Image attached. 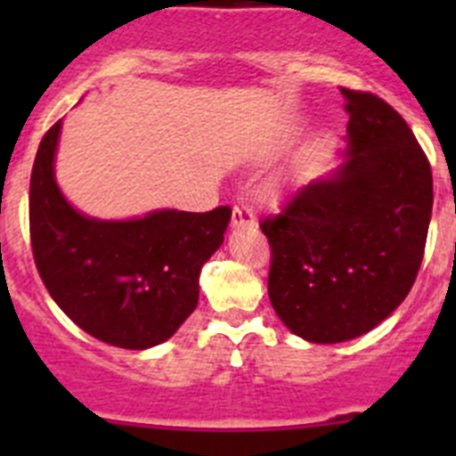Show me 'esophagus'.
I'll use <instances>...</instances> for the list:
<instances>
[{"label":"esophagus","instance_id":"obj_1","mask_svg":"<svg viewBox=\"0 0 456 456\" xmlns=\"http://www.w3.org/2000/svg\"><path fill=\"white\" fill-rule=\"evenodd\" d=\"M256 214L254 209L245 205H236L232 211V227L233 229H256Z\"/></svg>","mask_w":456,"mask_h":456}]
</instances>
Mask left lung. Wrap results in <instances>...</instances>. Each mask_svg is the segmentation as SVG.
<instances>
[{
    "label": "left lung",
    "mask_w": 456,
    "mask_h": 456,
    "mask_svg": "<svg viewBox=\"0 0 456 456\" xmlns=\"http://www.w3.org/2000/svg\"><path fill=\"white\" fill-rule=\"evenodd\" d=\"M344 160L260 223L269 300L314 344L360 338L412 289L432 214V172L408 123L370 92L342 90Z\"/></svg>",
    "instance_id": "left-lung-1"
}]
</instances>
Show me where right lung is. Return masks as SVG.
Segmentation results:
<instances>
[{
	"label": "right lung",
	"mask_w": 456,
	"mask_h": 456,
	"mask_svg": "<svg viewBox=\"0 0 456 456\" xmlns=\"http://www.w3.org/2000/svg\"><path fill=\"white\" fill-rule=\"evenodd\" d=\"M61 121L39 142L30 176V240L45 289L87 335L130 351L163 344L199 305L200 269L224 240L229 207L156 209L101 220L68 202L54 178Z\"/></svg>",
	"instance_id": "1"
}]
</instances>
